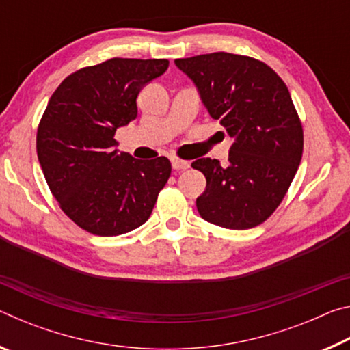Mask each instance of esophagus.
<instances>
[{
  "instance_id": "obj_1",
  "label": "esophagus",
  "mask_w": 350,
  "mask_h": 350,
  "mask_svg": "<svg viewBox=\"0 0 350 350\" xmlns=\"http://www.w3.org/2000/svg\"><path fill=\"white\" fill-rule=\"evenodd\" d=\"M171 165H173V168L180 171V170H188L189 168V162L187 161H182L179 157H173L171 159Z\"/></svg>"
}]
</instances>
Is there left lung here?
I'll use <instances>...</instances> for the list:
<instances>
[{"instance_id":"obj_1","label":"left lung","mask_w":350,"mask_h":350,"mask_svg":"<svg viewBox=\"0 0 350 350\" xmlns=\"http://www.w3.org/2000/svg\"><path fill=\"white\" fill-rule=\"evenodd\" d=\"M174 63L234 139L227 167L210 157L191 163L206 179L199 215L224 228L256 227L280 206L303 157V125L286 83L247 55L215 52Z\"/></svg>"}]
</instances>
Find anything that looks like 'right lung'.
<instances>
[{
	"label": "right lung",
	"instance_id": "right-lung-1",
	"mask_svg": "<svg viewBox=\"0 0 350 350\" xmlns=\"http://www.w3.org/2000/svg\"><path fill=\"white\" fill-rule=\"evenodd\" d=\"M165 58H111L68 75L37 129V154L60 208L80 228L117 236L150 217L171 176L167 157L118 154L117 128L137 117L142 88L168 69Z\"/></svg>",
	"mask_w": 350,
	"mask_h": 350
}]
</instances>
